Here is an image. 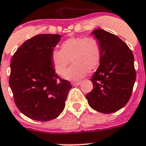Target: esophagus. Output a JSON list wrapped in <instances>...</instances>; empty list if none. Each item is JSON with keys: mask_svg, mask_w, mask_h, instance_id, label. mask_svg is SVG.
I'll use <instances>...</instances> for the list:
<instances>
[{"mask_svg": "<svg viewBox=\"0 0 146 146\" xmlns=\"http://www.w3.org/2000/svg\"><path fill=\"white\" fill-rule=\"evenodd\" d=\"M81 84V82H72V85L73 86H77V85H80Z\"/></svg>", "mask_w": 146, "mask_h": 146, "instance_id": "obj_1", "label": "esophagus"}]
</instances>
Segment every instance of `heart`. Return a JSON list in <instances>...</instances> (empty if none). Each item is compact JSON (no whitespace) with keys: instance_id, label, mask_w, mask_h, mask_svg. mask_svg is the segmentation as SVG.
I'll return each instance as SVG.
<instances>
[{"instance_id":"b5f03b06","label":"heart","mask_w":146,"mask_h":146,"mask_svg":"<svg viewBox=\"0 0 146 146\" xmlns=\"http://www.w3.org/2000/svg\"><path fill=\"white\" fill-rule=\"evenodd\" d=\"M102 58L101 46L93 37H71L64 41L61 50L54 49L51 59L56 71L63 74L70 63L74 64L64 73L69 80H80L88 73V70L97 68Z\"/></svg>"}]
</instances>
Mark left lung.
Wrapping results in <instances>:
<instances>
[{
	"mask_svg": "<svg viewBox=\"0 0 146 146\" xmlns=\"http://www.w3.org/2000/svg\"><path fill=\"white\" fill-rule=\"evenodd\" d=\"M91 34L101 46L102 58L90 79L93 89L86 98L89 105L99 112H115L131 96L136 78L134 57L126 44L116 35L102 29Z\"/></svg>",
	"mask_w": 146,
	"mask_h": 146,
	"instance_id": "left-lung-1",
	"label": "left lung"
}]
</instances>
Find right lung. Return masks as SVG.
Returning a JSON list of instances; mask_svg holds the SVG:
<instances>
[{
    "label": "right lung",
    "mask_w": 146,
    "mask_h": 146,
    "mask_svg": "<svg viewBox=\"0 0 146 146\" xmlns=\"http://www.w3.org/2000/svg\"><path fill=\"white\" fill-rule=\"evenodd\" d=\"M60 35L43 34L28 39L13 55L9 84L15 103L34 120L56 119L64 110L72 86L55 73L51 53Z\"/></svg>",
    "instance_id": "obj_1"
}]
</instances>
